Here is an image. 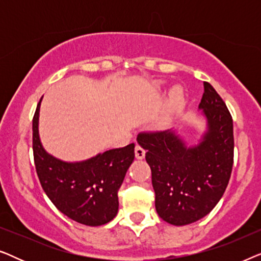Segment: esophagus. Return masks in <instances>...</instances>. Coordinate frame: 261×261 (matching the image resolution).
<instances>
[{"label":"esophagus","mask_w":261,"mask_h":261,"mask_svg":"<svg viewBox=\"0 0 261 261\" xmlns=\"http://www.w3.org/2000/svg\"><path fill=\"white\" fill-rule=\"evenodd\" d=\"M145 153H146V151L141 147L140 145L135 146V158H137V159H144L145 158Z\"/></svg>","instance_id":"esophagus-1"}]
</instances>
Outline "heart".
<instances>
[{"label": "heart", "mask_w": 261, "mask_h": 261, "mask_svg": "<svg viewBox=\"0 0 261 261\" xmlns=\"http://www.w3.org/2000/svg\"><path fill=\"white\" fill-rule=\"evenodd\" d=\"M184 102V92L183 89L179 87L173 88L170 92V98H169V109L171 113H174L176 110L181 106V103Z\"/></svg>", "instance_id": "obj_1"}]
</instances>
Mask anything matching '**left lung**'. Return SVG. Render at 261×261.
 Returning <instances> with one entry per match:
<instances>
[{"label":"left lung","mask_w":261,"mask_h":261,"mask_svg":"<svg viewBox=\"0 0 261 261\" xmlns=\"http://www.w3.org/2000/svg\"><path fill=\"white\" fill-rule=\"evenodd\" d=\"M198 109L205 130L195 146H187L176 130L140 133L152 171L155 210L167 223L185 226L212 212L229 181L234 160L233 120L226 103L204 82Z\"/></svg>","instance_id":"1"}]
</instances>
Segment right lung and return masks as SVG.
<instances>
[{
	"label": "right lung",
	"instance_id": "add662e5",
	"mask_svg": "<svg viewBox=\"0 0 261 261\" xmlns=\"http://www.w3.org/2000/svg\"><path fill=\"white\" fill-rule=\"evenodd\" d=\"M42 99V97H41ZM40 102L33 117V154L39 180L59 212L85 226H102L116 216L117 191L134 160V144L69 163L45 151L39 137Z\"/></svg>",
	"mask_w": 261,
	"mask_h": 261
}]
</instances>
